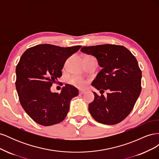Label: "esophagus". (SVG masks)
I'll return each mask as SVG.
<instances>
[{
    "mask_svg": "<svg viewBox=\"0 0 159 159\" xmlns=\"http://www.w3.org/2000/svg\"><path fill=\"white\" fill-rule=\"evenodd\" d=\"M79 93H80V94H84L85 93V91H84V90H80L79 91Z\"/></svg>",
    "mask_w": 159,
    "mask_h": 159,
    "instance_id": "34e87169",
    "label": "esophagus"
}]
</instances>
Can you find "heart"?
Instances as JSON below:
<instances>
[{
  "mask_svg": "<svg viewBox=\"0 0 159 159\" xmlns=\"http://www.w3.org/2000/svg\"><path fill=\"white\" fill-rule=\"evenodd\" d=\"M70 82L72 85L75 86V87L79 88H83L84 87H85L86 84L85 80L80 78H78V77H73V78H71L70 80Z\"/></svg>",
  "mask_w": 159,
  "mask_h": 159,
  "instance_id": "obj_1",
  "label": "heart"
}]
</instances>
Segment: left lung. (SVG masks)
<instances>
[{
  "instance_id": "1",
  "label": "left lung",
  "mask_w": 159,
  "mask_h": 159,
  "mask_svg": "<svg viewBox=\"0 0 159 159\" xmlns=\"http://www.w3.org/2000/svg\"><path fill=\"white\" fill-rule=\"evenodd\" d=\"M81 52L94 56L102 68L91 85L100 93L109 91L106 97L93 92L90 114L100 123H120L131 113L141 91L142 73L137 59L125 47L115 44L84 46Z\"/></svg>"
}]
</instances>
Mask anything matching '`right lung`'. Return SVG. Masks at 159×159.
Masks as SVG:
<instances>
[{
    "instance_id": "right-lung-1",
    "label": "right lung",
    "mask_w": 159,
    "mask_h": 159,
    "mask_svg": "<svg viewBox=\"0 0 159 159\" xmlns=\"http://www.w3.org/2000/svg\"><path fill=\"white\" fill-rule=\"evenodd\" d=\"M81 47L39 44L22 55L16 68V88L22 108L36 123L50 126L66 118L78 89L66 84L58 93L50 88L61 76L66 60Z\"/></svg>"
}]
</instances>
